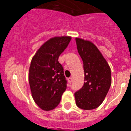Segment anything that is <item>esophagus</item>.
Instances as JSON below:
<instances>
[{
    "instance_id": "34e87169",
    "label": "esophagus",
    "mask_w": 131,
    "mask_h": 131,
    "mask_svg": "<svg viewBox=\"0 0 131 131\" xmlns=\"http://www.w3.org/2000/svg\"><path fill=\"white\" fill-rule=\"evenodd\" d=\"M68 82H69V84H71V83H72V81H73L72 77H69V78L68 79Z\"/></svg>"
}]
</instances>
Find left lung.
<instances>
[{"instance_id":"left-lung-1","label":"left lung","mask_w":131,"mask_h":131,"mask_svg":"<svg viewBox=\"0 0 131 131\" xmlns=\"http://www.w3.org/2000/svg\"><path fill=\"white\" fill-rule=\"evenodd\" d=\"M78 52L83 62L84 83L75 92L76 105L84 110L96 109L106 98L112 84L111 69L102 54L89 40L76 38Z\"/></svg>"}]
</instances>
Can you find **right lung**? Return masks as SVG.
<instances>
[{"mask_svg":"<svg viewBox=\"0 0 131 131\" xmlns=\"http://www.w3.org/2000/svg\"><path fill=\"white\" fill-rule=\"evenodd\" d=\"M70 37H56L40 47L31 60L29 82L32 97L39 107L52 110L60 104L67 88L58 58L69 45Z\"/></svg>","mask_w":131,"mask_h":131,"instance_id":"1","label":"right lung"}]
</instances>
